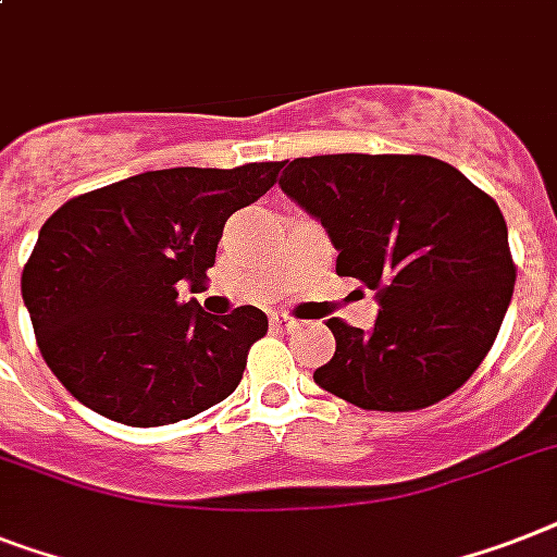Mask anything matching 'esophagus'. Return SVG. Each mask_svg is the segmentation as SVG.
<instances>
[{"label": "esophagus", "mask_w": 557, "mask_h": 557, "mask_svg": "<svg viewBox=\"0 0 557 557\" xmlns=\"http://www.w3.org/2000/svg\"><path fill=\"white\" fill-rule=\"evenodd\" d=\"M271 329H274V332H294V329H297V320L294 318H288V314H271Z\"/></svg>", "instance_id": "esophagus-1"}]
</instances>
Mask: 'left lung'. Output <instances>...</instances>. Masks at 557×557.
<instances>
[{"label": "left lung", "mask_w": 557, "mask_h": 557, "mask_svg": "<svg viewBox=\"0 0 557 557\" xmlns=\"http://www.w3.org/2000/svg\"><path fill=\"white\" fill-rule=\"evenodd\" d=\"M280 188L323 223L337 274L381 302L372 332L329 320L337 349L314 383L374 411L426 409L463 386L512 300L498 202L420 153L297 157Z\"/></svg>", "instance_id": "8db88e82"}]
</instances>
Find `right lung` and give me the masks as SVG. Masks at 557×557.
<instances>
[{
	"label": "right lung",
	"mask_w": 557,
	"mask_h": 557,
	"mask_svg": "<svg viewBox=\"0 0 557 557\" xmlns=\"http://www.w3.org/2000/svg\"><path fill=\"white\" fill-rule=\"evenodd\" d=\"M280 169L146 171L79 194L45 220L22 300L45 363L79 404L148 429L232 395L269 320L255 306L206 314L176 286L206 280L225 220L260 200Z\"/></svg>",
	"instance_id": "1"
}]
</instances>
